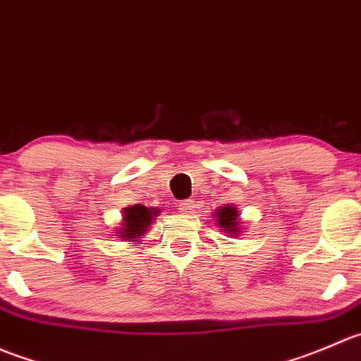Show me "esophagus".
I'll return each instance as SVG.
<instances>
[{
	"label": "esophagus",
	"mask_w": 361,
	"mask_h": 361,
	"mask_svg": "<svg viewBox=\"0 0 361 361\" xmlns=\"http://www.w3.org/2000/svg\"><path fill=\"white\" fill-rule=\"evenodd\" d=\"M195 210V203L191 200H184V202L179 203V212L182 214H191Z\"/></svg>",
	"instance_id": "34e87169"
}]
</instances>
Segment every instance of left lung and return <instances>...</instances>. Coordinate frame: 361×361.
<instances>
[{
	"label": "left lung",
	"mask_w": 361,
	"mask_h": 361,
	"mask_svg": "<svg viewBox=\"0 0 361 361\" xmlns=\"http://www.w3.org/2000/svg\"><path fill=\"white\" fill-rule=\"evenodd\" d=\"M216 217V224L224 231V233L231 235V237H237L242 233V219L240 212L235 205H221L219 209H216L214 212Z\"/></svg>",
	"instance_id": "obj_1"
}]
</instances>
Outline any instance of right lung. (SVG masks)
<instances>
[{
	"instance_id": "add662e5",
	"label": "right lung",
	"mask_w": 361,
	"mask_h": 361,
	"mask_svg": "<svg viewBox=\"0 0 361 361\" xmlns=\"http://www.w3.org/2000/svg\"><path fill=\"white\" fill-rule=\"evenodd\" d=\"M161 210L154 207L145 205H130L123 209V221L121 226L116 228V237H119L124 242H138V238L144 237L151 228L152 219L159 216Z\"/></svg>"
}]
</instances>
